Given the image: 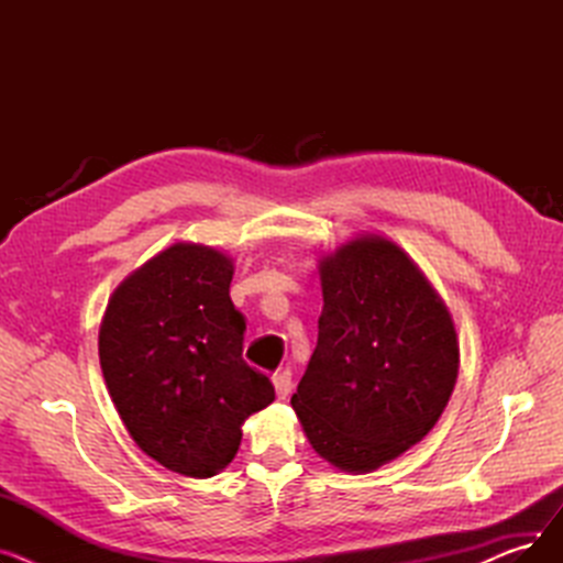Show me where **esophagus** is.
<instances>
[{"mask_svg":"<svg viewBox=\"0 0 563 563\" xmlns=\"http://www.w3.org/2000/svg\"><path fill=\"white\" fill-rule=\"evenodd\" d=\"M291 386H294V380H291V372L289 369L274 374V388H276L278 399H285L291 393Z\"/></svg>","mask_w":563,"mask_h":563,"instance_id":"1","label":"esophagus"}]
</instances>
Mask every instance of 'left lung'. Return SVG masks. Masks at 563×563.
Instances as JSON below:
<instances>
[{"label": "left lung", "mask_w": 563, "mask_h": 563, "mask_svg": "<svg viewBox=\"0 0 563 563\" xmlns=\"http://www.w3.org/2000/svg\"><path fill=\"white\" fill-rule=\"evenodd\" d=\"M319 274V338L291 408L321 459L369 472L442 416L459 374L456 331L422 272L383 236L344 244Z\"/></svg>", "instance_id": "left-lung-1"}]
</instances>
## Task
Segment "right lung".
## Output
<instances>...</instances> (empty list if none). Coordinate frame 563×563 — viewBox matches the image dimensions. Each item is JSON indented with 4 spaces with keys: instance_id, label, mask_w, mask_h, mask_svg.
Returning a JSON list of instances; mask_svg holds the SVG:
<instances>
[{
    "instance_id": "right-lung-1",
    "label": "right lung",
    "mask_w": 563,
    "mask_h": 563,
    "mask_svg": "<svg viewBox=\"0 0 563 563\" xmlns=\"http://www.w3.org/2000/svg\"><path fill=\"white\" fill-rule=\"evenodd\" d=\"M232 262L173 244L113 291L100 327L111 401L136 445L185 477H214L242 424L276 397L244 351L246 317L230 299Z\"/></svg>"
}]
</instances>
